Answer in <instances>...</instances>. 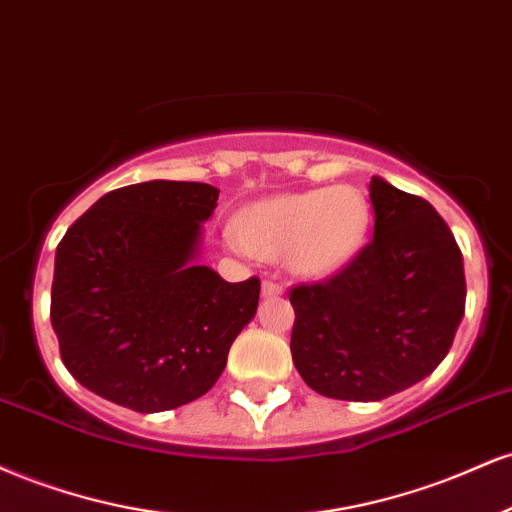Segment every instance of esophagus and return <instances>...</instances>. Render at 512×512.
Listing matches in <instances>:
<instances>
[{
	"instance_id": "1",
	"label": "esophagus",
	"mask_w": 512,
	"mask_h": 512,
	"mask_svg": "<svg viewBox=\"0 0 512 512\" xmlns=\"http://www.w3.org/2000/svg\"><path fill=\"white\" fill-rule=\"evenodd\" d=\"M282 292H285V290H282L280 282H275V280H263V297H280Z\"/></svg>"
}]
</instances>
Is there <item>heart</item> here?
Here are the masks:
<instances>
[{
    "mask_svg": "<svg viewBox=\"0 0 512 512\" xmlns=\"http://www.w3.org/2000/svg\"><path fill=\"white\" fill-rule=\"evenodd\" d=\"M369 201L357 186L338 184L251 203L232 222V237L246 254L290 261L304 278L338 273L362 249Z\"/></svg>",
    "mask_w": 512,
    "mask_h": 512,
    "instance_id": "obj_1",
    "label": "heart"
}]
</instances>
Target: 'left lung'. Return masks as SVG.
Listing matches in <instances>:
<instances>
[{"instance_id":"obj_1","label":"left lung","mask_w":512,"mask_h":512,"mask_svg":"<svg viewBox=\"0 0 512 512\" xmlns=\"http://www.w3.org/2000/svg\"><path fill=\"white\" fill-rule=\"evenodd\" d=\"M374 239L338 273L290 290L292 362L335 400L376 402L443 362L462 314L465 270L446 220L422 196L374 177Z\"/></svg>"}]
</instances>
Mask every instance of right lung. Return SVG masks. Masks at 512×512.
<instances>
[{"instance_id":"right-lung-1","label":"right lung","mask_w":512,"mask_h":512,"mask_svg":"<svg viewBox=\"0 0 512 512\" xmlns=\"http://www.w3.org/2000/svg\"><path fill=\"white\" fill-rule=\"evenodd\" d=\"M220 191L201 182L114 189L57 246L50 318L69 374L100 398L150 414L215 386L256 314L261 280L194 266Z\"/></svg>"}]
</instances>
